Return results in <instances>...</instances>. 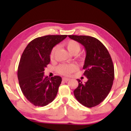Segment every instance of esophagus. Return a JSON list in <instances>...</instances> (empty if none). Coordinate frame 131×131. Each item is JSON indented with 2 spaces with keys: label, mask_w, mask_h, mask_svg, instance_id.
Masks as SVG:
<instances>
[{
  "label": "esophagus",
  "mask_w": 131,
  "mask_h": 131,
  "mask_svg": "<svg viewBox=\"0 0 131 131\" xmlns=\"http://www.w3.org/2000/svg\"><path fill=\"white\" fill-rule=\"evenodd\" d=\"M69 80H70V79H69V78H63V81H64V82H67V81H68Z\"/></svg>",
  "instance_id": "34e87169"
}]
</instances>
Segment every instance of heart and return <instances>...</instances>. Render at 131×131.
Returning <instances> with one entry per match:
<instances>
[{
  "instance_id": "heart-1",
  "label": "heart",
  "mask_w": 131,
  "mask_h": 131,
  "mask_svg": "<svg viewBox=\"0 0 131 131\" xmlns=\"http://www.w3.org/2000/svg\"><path fill=\"white\" fill-rule=\"evenodd\" d=\"M64 46L69 52L72 55H77L81 50V46L77 41L74 40H69L64 43ZM57 50L58 46H55L50 51V56L52 59L55 57ZM76 66L73 63H63L58 65L57 68V71L58 73L68 76L76 70Z\"/></svg>"
}]
</instances>
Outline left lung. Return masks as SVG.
<instances>
[{
    "label": "left lung",
    "instance_id": "1",
    "mask_svg": "<svg viewBox=\"0 0 131 131\" xmlns=\"http://www.w3.org/2000/svg\"><path fill=\"white\" fill-rule=\"evenodd\" d=\"M71 39L84 46L86 57L83 69L88 81L77 79L78 87L74 91L79 103L88 108L100 104L107 97L115 78L114 66L108 51L100 40L89 36L69 35Z\"/></svg>",
    "mask_w": 131,
    "mask_h": 131
}]
</instances>
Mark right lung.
<instances>
[{"label":"right lung","instance_id":"obj_1","mask_svg":"<svg viewBox=\"0 0 131 131\" xmlns=\"http://www.w3.org/2000/svg\"><path fill=\"white\" fill-rule=\"evenodd\" d=\"M67 35L37 37L23 52L18 68V79L23 94L34 106H44L55 99L61 82L60 76L44 77V69L50 61V51Z\"/></svg>","mask_w":131,"mask_h":131}]
</instances>
